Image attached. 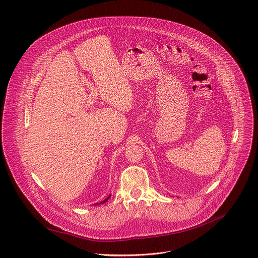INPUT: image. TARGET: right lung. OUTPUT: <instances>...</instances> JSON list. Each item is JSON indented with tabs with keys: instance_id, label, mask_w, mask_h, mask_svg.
<instances>
[{
	"instance_id": "1",
	"label": "right lung",
	"mask_w": 258,
	"mask_h": 258,
	"mask_svg": "<svg viewBox=\"0 0 258 258\" xmlns=\"http://www.w3.org/2000/svg\"><path fill=\"white\" fill-rule=\"evenodd\" d=\"M109 198H110V195H109V196H108V197H107L105 200H103V202H101L100 204H96L95 206H98V205H103V204H104V203H106V202H107V200H108Z\"/></svg>"
}]
</instances>
